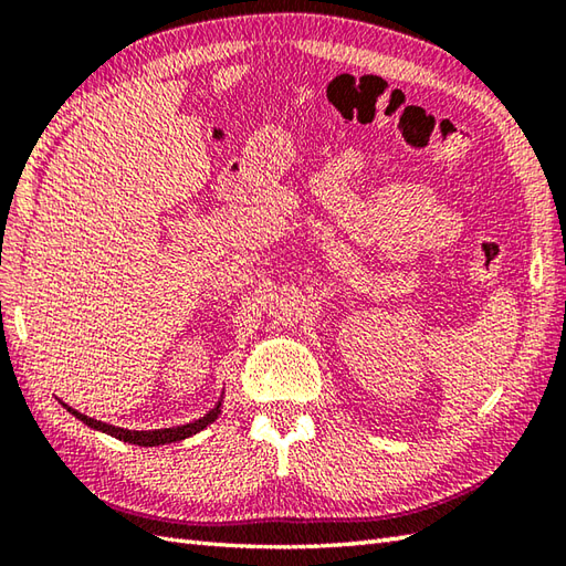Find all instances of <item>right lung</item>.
I'll return each mask as SVG.
<instances>
[{"instance_id":"1","label":"right lung","mask_w":566,"mask_h":566,"mask_svg":"<svg viewBox=\"0 0 566 566\" xmlns=\"http://www.w3.org/2000/svg\"><path fill=\"white\" fill-rule=\"evenodd\" d=\"M60 403H63V401H60ZM221 406H223V391H221V399L211 406V411H207L197 420H191V423L172 426V428H158V430H128V428L109 426V423H104V420L84 416V413L75 411L72 406L63 403V408H67V413H72L77 420H82V423L87 428L106 432V436H112V438L128 442V444H138V448H158V444H170V442H179V440H187L191 436H197V432H201L203 428H209L213 420L221 416Z\"/></svg>"}]
</instances>
